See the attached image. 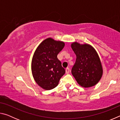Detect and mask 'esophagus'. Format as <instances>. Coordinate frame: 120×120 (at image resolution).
I'll return each mask as SVG.
<instances>
[{"label": "esophagus", "mask_w": 120, "mask_h": 120, "mask_svg": "<svg viewBox=\"0 0 120 120\" xmlns=\"http://www.w3.org/2000/svg\"><path fill=\"white\" fill-rule=\"evenodd\" d=\"M69 72H70L69 68H66V74H69Z\"/></svg>", "instance_id": "1"}]
</instances>
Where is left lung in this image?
<instances>
[{
  "label": "left lung",
  "mask_w": 120,
  "mask_h": 120,
  "mask_svg": "<svg viewBox=\"0 0 120 120\" xmlns=\"http://www.w3.org/2000/svg\"><path fill=\"white\" fill-rule=\"evenodd\" d=\"M71 47L76 56L71 73L77 83L85 88L96 85L103 73L100 58L96 50L90 44L77 42H72Z\"/></svg>",
  "instance_id": "8db88e82"
}]
</instances>
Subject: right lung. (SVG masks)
<instances>
[{
  "label": "right lung",
  "instance_id": "1",
  "mask_svg": "<svg viewBox=\"0 0 120 120\" xmlns=\"http://www.w3.org/2000/svg\"><path fill=\"white\" fill-rule=\"evenodd\" d=\"M65 43L49 38L43 40L34 52L31 70L34 80L45 90H51L58 86L60 78L65 74L57 55Z\"/></svg>",
  "mask_w": 120,
  "mask_h": 120
}]
</instances>
